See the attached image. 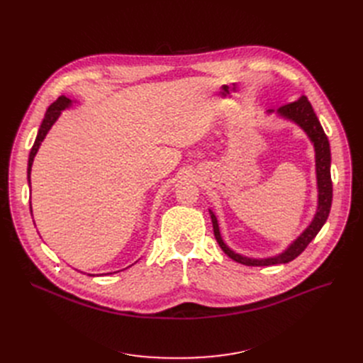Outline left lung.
<instances>
[{
	"mask_svg": "<svg viewBox=\"0 0 363 363\" xmlns=\"http://www.w3.org/2000/svg\"><path fill=\"white\" fill-rule=\"evenodd\" d=\"M278 113H281L282 116L289 118L298 123L304 130L308 132V135L311 137L315 151H316V177H318V189H319V206H318V212L313 219V222L309 225V228L304 231L287 250H285L282 255L271 259H249V257H242L240 255H235L233 250H230L226 247V244L220 238L219 233V226L216 216L213 212H211V218L213 222V233L216 237L218 244L220 245V249L225 252V255L230 256L238 263L247 264V266H271V264H278V263H289L294 260L297 256H300L304 249L311 244V241L318 235L320 231V228L323 223L327 222L328 215H330V208L333 203V181H331V151H330V141L323 132V128L320 122L318 121L316 114L313 111V107L311 101L304 97H300L296 101H290L287 104H284L279 107Z\"/></svg>",
	"mask_w": 363,
	"mask_h": 363,
	"instance_id": "1",
	"label": "left lung"
}]
</instances>
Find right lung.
Masks as SVG:
<instances>
[{
	"label": "right lung",
	"mask_w": 363,
	"mask_h": 363,
	"mask_svg": "<svg viewBox=\"0 0 363 363\" xmlns=\"http://www.w3.org/2000/svg\"><path fill=\"white\" fill-rule=\"evenodd\" d=\"M69 104H70V100L66 99L65 95H62V97L57 99V100L48 107V110H47V113H45V118H44V121H43V123H41L40 130H38V135H36L35 144H33V147H32V150H30V155H29V162H28V179H29V181H30V169H32L33 157H35V155H36L38 148H40L41 143L44 141L45 135H47L48 130H50V128L52 126V123L57 121V118L60 116L62 110H63L65 107H67Z\"/></svg>",
	"instance_id": "add662e5"
}]
</instances>
